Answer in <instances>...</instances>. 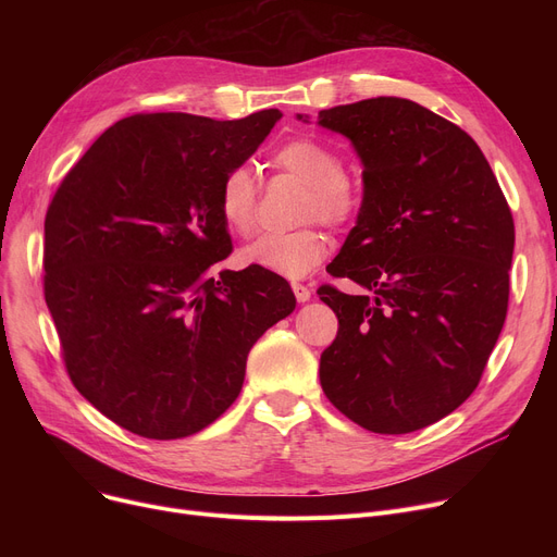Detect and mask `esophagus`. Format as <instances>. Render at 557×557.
Returning a JSON list of instances; mask_svg holds the SVG:
<instances>
[{
	"instance_id": "obj_1",
	"label": "esophagus",
	"mask_w": 557,
	"mask_h": 557,
	"mask_svg": "<svg viewBox=\"0 0 557 557\" xmlns=\"http://www.w3.org/2000/svg\"><path fill=\"white\" fill-rule=\"evenodd\" d=\"M290 288H294V294H296V300H298V302H307V300L311 298V288H309L307 284L294 282V284H290Z\"/></svg>"
}]
</instances>
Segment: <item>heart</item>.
<instances>
[{
  "label": "heart",
  "mask_w": 557,
  "mask_h": 557,
  "mask_svg": "<svg viewBox=\"0 0 557 557\" xmlns=\"http://www.w3.org/2000/svg\"><path fill=\"white\" fill-rule=\"evenodd\" d=\"M275 164L307 183L305 219H320L341 227L355 219L359 194L343 173L341 156L327 144L298 137L275 153ZM219 214L230 232L248 237L257 225V178L248 164L232 166L219 187ZM327 255V237L315 227L296 232H269L248 244L239 259L246 267L271 271L284 277H302Z\"/></svg>",
  "instance_id": "1"
}]
</instances>
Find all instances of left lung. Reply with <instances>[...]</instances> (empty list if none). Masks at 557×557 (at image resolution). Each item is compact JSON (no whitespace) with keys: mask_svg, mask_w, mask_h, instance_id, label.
Masks as SVG:
<instances>
[{"mask_svg":"<svg viewBox=\"0 0 557 557\" xmlns=\"http://www.w3.org/2000/svg\"><path fill=\"white\" fill-rule=\"evenodd\" d=\"M318 124L352 141L363 164L357 225L327 273L366 288H318L338 318L320 386L359 426L411 433L481 382L506 323L512 214L479 144L416 101L336 106Z\"/></svg>","mask_w":557,"mask_h":557,"instance_id":"left-lung-1","label":"left lung"}]
</instances>
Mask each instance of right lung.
<instances>
[{"label":"right lung","mask_w":557,"mask_h":557,"mask_svg":"<svg viewBox=\"0 0 557 557\" xmlns=\"http://www.w3.org/2000/svg\"><path fill=\"white\" fill-rule=\"evenodd\" d=\"M280 116H126L51 198L45 300L67 374L131 433L175 441L212 424L242 393L250 347L296 309L284 277L221 269V181Z\"/></svg>","instance_id":"right-lung-1"}]
</instances>
